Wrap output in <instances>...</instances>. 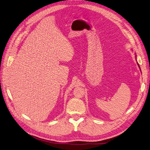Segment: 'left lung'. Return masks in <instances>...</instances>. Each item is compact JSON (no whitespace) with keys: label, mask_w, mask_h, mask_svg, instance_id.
I'll return each instance as SVG.
<instances>
[{"label":"left lung","mask_w":150,"mask_h":150,"mask_svg":"<svg viewBox=\"0 0 150 150\" xmlns=\"http://www.w3.org/2000/svg\"><path fill=\"white\" fill-rule=\"evenodd\" d=\"M138 65H139V64H138Z\"/></svg>","instance_id":"obj_1"}]
</instances>
